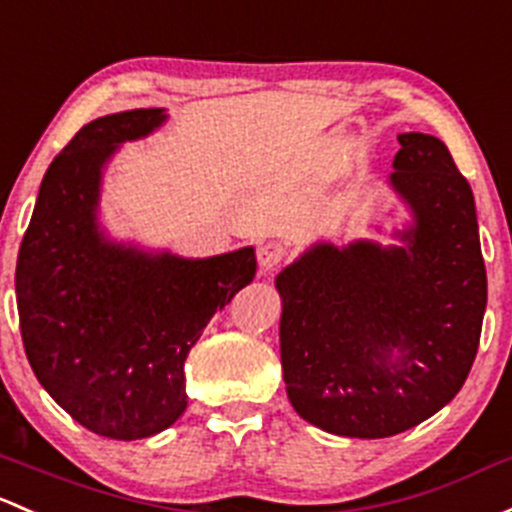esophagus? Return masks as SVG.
<instances>
[{"label": "esophagus", "instance_id": "1", "mask_svg": "<svg viewBox=\"0 0 512 512\" xmlns=\"http://www.w3.org/2000/svg\"><path fill=\"white\" fill-rule=\"evenodd\" d=\"M289 245L287 242H279V240H272V242H265V245L257 250V262H260V267L265 272L274 270L277 265H282L284 260L289 257Z\"/></svg>", "mask_w": 512, "mask_h": 512}]
</instances>
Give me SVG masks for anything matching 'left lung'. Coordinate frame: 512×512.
I'll return each instance as SVG.
<instances>
[{
  "mask_svg": "<svg viewBox=\"0 0 512 512\" xmlns=\"http://www.w3.org/2000/svg\"><path fill=\"white\" fill-rule=\"evenodd\" d=\"M400 144L390 181L417 215L410 245H316L277 277L287 395L341 437L383 439L432 417L481 341L488 289L469 181L432 134Z\"/></svg>",
  "mask_w": 512,
  "mask_h": 512,
  "instance_id": "8db88e82",
  "label": "left lung"
}]
</instances>
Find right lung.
<instances>
[{
    "label": "right lung",
    "mask_w": 512,
    "mask_h": 512,
    "mask_svg": "<svg viewBox=\"0 0 512 512\" xmlns=\"http://www.w3.org/2000/svg\"><path fill=\"white\" fill-rule=\"evenodd\" d=\"M164 122L127 110L80 127L41 181L16 260L26 358L48 395L100 437L132 441L186 410V355L257 270L242 247L208 260L144 255L98 233L100 169Z\"/></svg>",
    "instance_id": "obj_1"
}]
</instances>
